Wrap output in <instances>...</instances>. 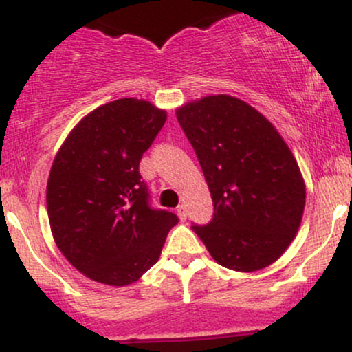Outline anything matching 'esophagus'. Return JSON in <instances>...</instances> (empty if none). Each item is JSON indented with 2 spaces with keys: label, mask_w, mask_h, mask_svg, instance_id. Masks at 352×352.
<instances>
[{
  "label": "esophagus",
  "mask_w": 352,
  "mask_h": 352,
  "mask_svg": "<svg viewBox=\"0 0 352 352\" xmlns=\"http://www.w3.org/2000/svg\"><path fill=\"white\" fill-rule=\"evenodd\" d=\"M177 215H179L180 221L187 220V208H185V205H179V207H177Z\"/></svg>",
  "instance_id": "obj_1"
}]
</instances>
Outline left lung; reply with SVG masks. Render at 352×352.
<instances>
[{
    "mask_svg": "<svg viewBox=\"0 0 352 352\" xmlns=\"http://www.w3.org/2000/svg\"><path fill=\"white\" fill-rule=\"evenodd\" d=\"M212 193V221L192 230L233 272L266 268L296 236L306 187L276 127L233 96H207L175 111Z\"/></svg>",
    "mask_w": 352,
    "mask_h": 352,
    "instance_id": "1",
    "label": "left lung"
}]
</instances>
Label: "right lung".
<instances>
[{
  "mask_svg": "<svg viewBox=\"0 0 352 352\" xmlns=\"http://www.w3.org/2000/svg\"><path fill=\"white\" fill-rule=\"evenodd\" d=\"M167 112L124 98L79 120L52 162L46 187L52 236L84 276L111 286L139 280L159 260L179 218L148 205L139 173Z\"/></svg>",
  "mask_w": 352,
  "mask_h": 352,
  "instance_id": "right-lung-1",
  "label": "right lung"
}]
</instances>
